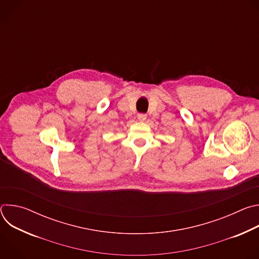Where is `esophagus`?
Segmentation results:
<instances>
[{"label":"esophagus","mask_w":259,"mask_h":259,"mask_svg":"<svg viewBox=\"0 0 259 259\" xmlns=\"http://www.w3.org/2000/svg\"><path fill=\"white\" fill-rule=\"evenodd\" d=\"M137 118L139 121H144L146 119V115L145 114H138Z\"/></svg>","instance_id":"esophagus-1"}]
</instances>
